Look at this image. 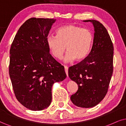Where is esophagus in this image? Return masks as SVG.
Returning a JSON list of instances; mask_svg holds the SVG:
<instances>
[{
    "label": "esophagus",
    "instance_id": "1",
    "mask_svg": "<svg viewBox=\"0 0 126 126\" xmlns=\"http://www.w3.org/2000/svg\"><path fill=\"white\" fill-rule=\"evenodd\" d=\"M64 70H65V72H66V74L67 75V76H68V66H64Z\"/></svg>",
    "mask_w": 126,
    "mask_h": 126
}]
</instances>
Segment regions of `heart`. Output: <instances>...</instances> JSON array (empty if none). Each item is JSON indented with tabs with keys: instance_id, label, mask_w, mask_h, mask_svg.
I'll return each mask as SVG.
<instances>
[{
	"instance_id": "1",
	"label": "heart",
	"mask_w": 126,
	"mask_h": 126,
	"mask_svg": "<svg viewBox=\"0 0 126 126\" xmlns=\"http://www.w3.org/2000/svg\"><path fill=\"white\" fill-rule=\"evenodd\" d=\"M56 36L49 35L47 38V47L55 58L60 59L66 50V63L81 60L90 52L93 42V34L88 28L73 24L60 27L56 31Z\"/></svg>"
}]
</instances>
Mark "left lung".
<instances>
[{
    "mask_svg": "<svg viewBox=\"0 0 126 126\" xmlns=\"http://www.w3.org/2000/svg\"><path fill=\"white\" fill-rule=\"evenodd\" d=\"M94 27L91 51L79 63L70 67L68 76L77 84V91L70 97L76 106L88 108L96 106L108 92L113 71V45L107 30L96 20H88Z\"/></svg>",
    "mask_w": 126,
    "mask_h": 126,
    "instance_id": "left-lung-1",
    "label": "left lung"
}]
</instances>
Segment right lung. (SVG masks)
Listing matches in <instances>:
<instances>
[{
    "label": "right lung",
    "instance_id": "right-lung-1",
    "mask_svg": "<svg viewBox=\"0 0 126 126\" xmlns=\"http://www.w3.org/2000/svg\"><path fill=\"white\" fill-rule=\"evenodd\" d=\"M54 18H31L19 28L10 49L9 75L17 99L31 110L50 105L52 87L66 77L49 53L47 38Z\"/></svg>",
    "mask_w": 126,
    "mask_h": 126
}]
</instances>
